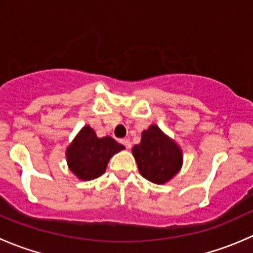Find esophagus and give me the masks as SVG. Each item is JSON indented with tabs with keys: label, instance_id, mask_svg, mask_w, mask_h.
Segmentation results:
<instances>
[{
	"label": "esophagus",
	"instance_id": "1",
	"mask_svg": "<svg viewBox=\"0 0 253 253\" xmlns=\"http://www.w3.org/2000/svg\"><path fill=\"white\" fill-rule=\"evenodd\" d=\"M121 143L124 144V146L126 147L127 149H129V148H131V146H132V144H131V141H129V139H127V138L122 139V141H121Z\"/></svg>",
	"mask_w": 253,
	"mask_h": 253
}]
</instances>
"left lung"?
<instances>
[{
	"label": "left lung",
	"instance_id": "8db88e82",
	"mask_svg": "<svg viewBox=\"0 0 253 253\" xmlns=\"http://www.w3.org/2000/svg\"><path fill=\"white\" fill-rule=\"evenodd\" d=\"M132 154L143 178L156 184L170 180L181 168L183 152L180 147L157 125L142 132L141 143L132 148Z\"/></svg>",
	"mask_w": 253,
	"mask_h": 253
}]
</instances>
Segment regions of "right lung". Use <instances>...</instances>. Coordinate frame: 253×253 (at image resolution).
Instances as JSON below:
<instances>
[{"label": "right lung", "mask_w": 253, "mask_h": 253, "mask_svg": "<svg viewBox=\"0 0 253 253\" xmlns=\"http://www.w3.org/2000/svg\"><path fill=\"white\" fill-rule=\"evenodd\" d=\"M125 149L112 137L99 138L90 126L80 129L67 148V162L70 170L80 180H91L102 175L114 154Z\"/></svg>", "instance_id": "1"}]
</instances>
